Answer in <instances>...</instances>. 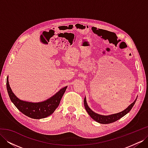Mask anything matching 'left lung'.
Listing matches in <instances>:
<instances>
[{"label": "left lung", "instance_id": "1", "mask_svg": "<svg viewBox=\"0 0 148 148\" xmlns=\"http://www.w3.org/2000/svg\"><path fill=\"white\" fill-rule=\"evenodd\" d=\"M136 99H137V98L135 100V101H134L133 103H132V104L127 107L126 109L124 110L122 112H121L112 114V115H107V116L99 115V114L94 112L88 107L87 103H86V98H84V106L85 107V109H86L87 111V112L88 113V114L89 115L91 116V117L93 120H95V121H96L97 122H99L100 123L108 124V123H113V122H115V121L119 120L120 119L123 117V116H125L127 114H128L132 109V107H133L134 104H135Z\"/></svg>", "mask_w": 148, "mask_h": 148}]
</instances>
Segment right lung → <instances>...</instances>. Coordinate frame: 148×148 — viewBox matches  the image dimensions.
I'll use <instances>...</instances> for the list:
<instances>
[{
	"label": "right lung",
	"instance_id": "right-lung-1",
	"mask_svg": "<svg viewBox=\"0 0 148 148\" xmlns=\"http://www.w3.org/2000/svg\"><path fill=\"white\" fill-rule=\"evenodd\" d=\"M66 88L67 86H65L61 89L55 95L44 102H29L21 101L16 97L10 87L8 77L7 79V89L11 101L21 112L30 118L34 119L46 118L51 115L59 106Z\"/></svg>",
	"mask_w": 148,
	"mask_h": 148
}]
</instances>
